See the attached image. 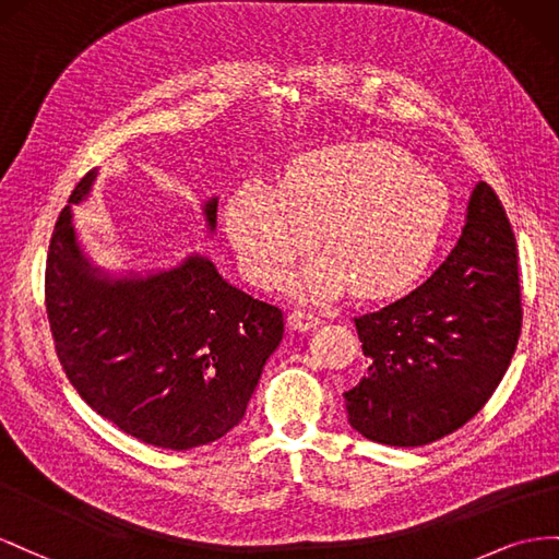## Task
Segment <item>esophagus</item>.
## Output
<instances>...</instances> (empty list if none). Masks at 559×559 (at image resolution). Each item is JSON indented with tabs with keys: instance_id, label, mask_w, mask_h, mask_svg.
<instances>
[{
	"instance_id": "obj_1",
	"label": "esophagus",
	"mask_w": 559,
	"mask_h": 559,
	"mask_svg": "<svg viewBox=\"0 0 559 559\" xmlns=\"http://www.w3.org/2000/svg\"><path fill=\"white\" fill-rule=\"evenodd\" d=\"M318 323H321V318L313 316L311 311H305V309H295L288 313V328L290 330H297V332H307L311 328H316Z\"/></svg>"
}]
</instances>
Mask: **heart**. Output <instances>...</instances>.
Wrapping results in <instances>:
<instances>
[{"label": "heart", "mask_w": 559, "mask_h": 559, "mask_svg": "<svg viewBox=\"0 0 559 559\" xmlns=\"http://www.w3.org/2000/svg\"><path fill=\"white\" fill-rule=\"evenodd\" d=\"M450 217V189L384 142H346L293 162L281 185L250 180L234 191L227 229L246 274L271 288L318 241L328 250L290 278L301 299L354 285L386 297L417 278Z\"/></svg>", "instance_id": "1"}]
</instances>
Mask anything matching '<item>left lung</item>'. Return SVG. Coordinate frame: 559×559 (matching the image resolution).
I'll use <instances>...</instances> for the list:
<instances>
[{
	"label": "left lung",
	"instance_id": "obj_1",
	"mask_svg": "<svg viewBox=\"0 0 559 559\" xmlns=\"http://www.w3.org/2000/svg\"><path fill=\"white\" fill-rule=\"evenodd\" d=\"M354 321L368 370L344 401L360 436L421 448L471 421L522 330L515 234L493 189L475 185L464 231L433 276Z\"/></svg>",
	"mask_w": 559,
	"mask_h": 559
}]
</instances>
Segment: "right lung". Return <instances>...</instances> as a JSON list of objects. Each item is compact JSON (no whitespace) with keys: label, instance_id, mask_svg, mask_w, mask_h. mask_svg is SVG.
<instances>
[{"label":"right lung","instance_id":"right-lung-1","mask_svg":"<svg viewBox=\"0 0 559 559\" xmlns=\"http://www.w3.org/2000/svg\"><path fill=\"white\" fill-rule=\"evenodd\" d=\"M62 209L46 260V313L70 384L100 417L142 442L191 450L243 419L269 356L283 340L278 307L234 288L201 254L147 276H111L76 241ZM215 231L217 197L203 205Z\"/></svg>","mask_w":559,"mask_h":559}]
</instances>
